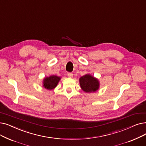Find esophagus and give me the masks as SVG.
<instances>
[{"label":"esophagus","mask_w":146,"mask_h":146,"mask_svg":"<svg viewBox=\"0 0 146 146\" xmlns=\"http://www.w3.org/2000/svg\"><path fill=\"white\" fill-rule=\"evenodd\" d=\"M67 76L68 78H72L73 77V74L72 73H68Z\"/></svg>","instance_id":"esophagus-1"}]
</instances>
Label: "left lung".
Returning <instances> with one entry per match:
<instances>
[{
    "label": "left lung",
    "instance_id": "8db88e82",
    "mask_svg": "<svg viewBox=\"0 0 146 146\" xmlns=\"http://www.w3.org/2000/svg\"><path fill=\"white\" fill-rule=\"evenodd\" d=\"M80 85L86 92H95L99 88L98 80L90 74H86L79 79Z\"/></svg>",
    "mask_w": 146,
    "mask_h": 146
}]
</instances>
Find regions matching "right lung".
<instances>
[{
    "instance_id": "add662e5",
    "label": "right lung",
    "mask_w": 146,
    "mask_h": 146,
    "mask_svg": "<svg viewBox=\"0 0 146 146\" xmlns=\"http://www.w3.org/2000/svg\"><path fill=\"white\" fill-rule=\"evenodd\" d=\"M60 78L56 76H50L49 78H46L43 80V86L47 90H52L57 85Z\"/></svg>"
}]
</instances>
